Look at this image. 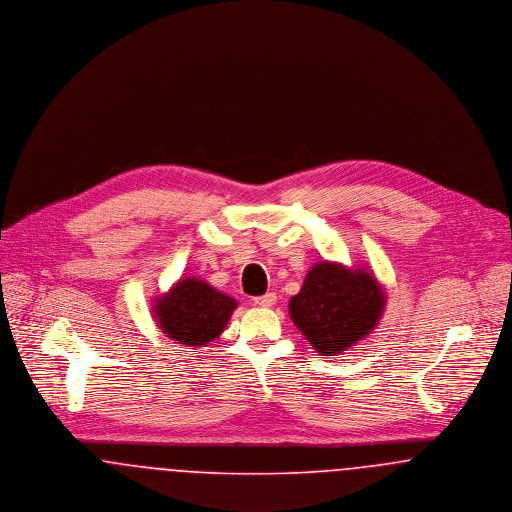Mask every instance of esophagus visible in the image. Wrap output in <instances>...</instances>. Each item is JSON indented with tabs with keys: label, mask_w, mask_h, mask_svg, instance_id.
Wrapping results in <instances>:
<instances>
[{
	"label": "esophagus",
	"mask_w": 512,
	"mask_h": 512,
	"mask_svg": "<svg viewBox=\"0 0 512 512\" xmlns=\"http://www.w3.org/2000/svg\"><path fill=\"white\" fill-rule=\"evenodd\" d=\"M276 303V295L274 293H265V295H259V297H253V305L257 307H272Z\"/></svg>",
	"instance_id": "1"
}]
</instances>
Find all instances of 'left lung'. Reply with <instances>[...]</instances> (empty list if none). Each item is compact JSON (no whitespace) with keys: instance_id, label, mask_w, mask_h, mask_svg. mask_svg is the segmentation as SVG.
<instances>
[{"instance_id":"1","label":"left lung","mask_w":512,"mask_h":512,"mask_svg":"<svg viewBox=\"0 0 512 512\" xmlns=\"http://www.w3.org/2000/svg\"><path fill=\"white\" fill-rule=\"evenodd\" d=\"M386 293L365 268L322 261L305 276L290 299V317L299 332L324 355H340L366 338L384 313Z\"/></svg>"}]
</instances>
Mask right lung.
<instances>
[{"label": "right lung", "instance_id": "add662e5", "mask_svg": "<svg viewBox=\"0 0 512 512\" xmlns=\"http://www.w3.org/2000/svg\"><path fill=\"white\" fill-rule=\"evenodd\" d=\"M236 307V299L217 292L207 282L182 278L171 292L155 301L153 309L159 328L171 340L203 347L219 338Z\"/></svg>", "mask_w": 512, "mask_h": 512}]
</instances>
